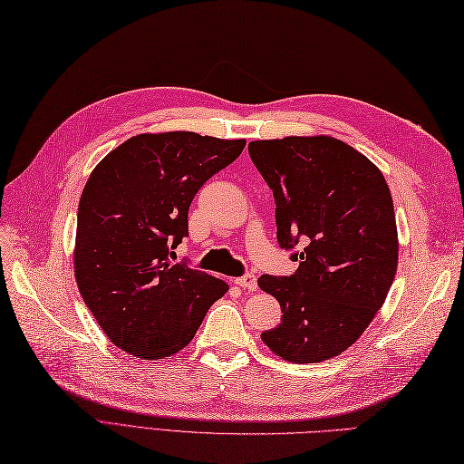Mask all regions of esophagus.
Returning a JSON list of instances; mask_svg holds the SVG:
<instances>
[{
    "mask_svg": "<svg viewBox=\"0 0 464 464\" xmlns=\"http://www.w3.org/2000/svg\"><path fill=\"white\" fill-rule=\"evenodd\" d=\"M236 285H240L242 289H247V291H256L257 289V277L254 274H246L238 279H234Z\"/></svg>",
    "mask_w": 464,
    "mask_h": 464,
    "instance_id": "34e87169",
    "label": "esophagus"
}]
</instances>
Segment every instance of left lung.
Instances as JSON below:
<instances>
[{
	"instance_id": "left-lung-1",
	"label": "left lung",
	"mask_w": 464,
	"mask_h": 464,
	"mask_svg": "<svg viewBox=\"0 0 464 464\" xmlns=\"http://www.w3.org/2000/svg\"><path fill=\"white\" fill-rule=\"evenodd\" d=\"M276 198L277 242L295 250L289 277L257 279L281 304L262 341L289 362L313 364L353 346L386 301L398 269V228L386 179L329 135L247 145Z\"/></svg>"
}]
</instances>
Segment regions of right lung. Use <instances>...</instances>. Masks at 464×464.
I'll list each match as a JSON object with an SVG mask.
<instances>
[{
    "mask_svg": "<svg viewBox=\"0 0 464 464\" xmlns=\"http://www.w3.org/2000/svg\"><path fill=\"white\" fill-rule=\"evenodd\" d=\"M246 140L193 131L140 133L108 153L78 205L74 276L86 307L118 348L141 360L183 350L228 285L171 264L188 207L238 160Z\"/></svg>",
    "mask_w": 464,
    "mask_h": 464,
    "instance_id": "right-lung-1",
    "label": "right lung"
}]
</instances>
